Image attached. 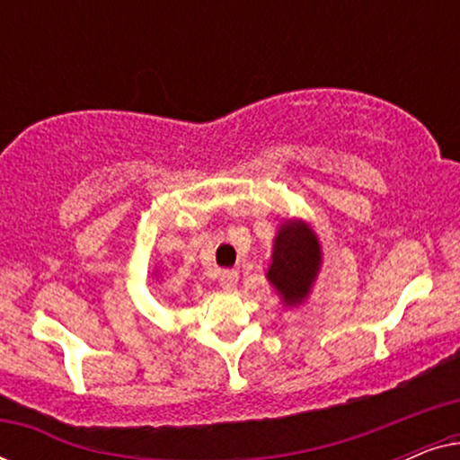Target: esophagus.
Listing matches in <instances>:
<instances>
[{"mask_svg": "<svg viewBox=\"0 0 460 460\" xmlns=\"http://www.w3.org/2000/svg\"><path fill=\"white\" fill-rule=\"evenodd\" d=\"M236 282H238V272H234V270H224V272L219 274V287H222L224 291H234Z\"/></svg>", "mask_w": 460, "mask_h": 460, "instance_id": "34e87169", "label": "esophagus"}]
</instances>
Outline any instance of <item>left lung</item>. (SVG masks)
<instances>
[{"instance_id":"1","label":"left lung","mask_w":460,"mask_h":460,"mask_svg":"<svg viewBox=\"0 0 460 460\" xmlns=\"http://www.w3.org/2000/svg\"><path fill=\"white\" fill-rule=\"evenodd\" d=\"M323 263L316 232L301 219H285L274 238L268 280L282 297V304L295 307L304 304Z\"/></svg>"}]
</instances>
